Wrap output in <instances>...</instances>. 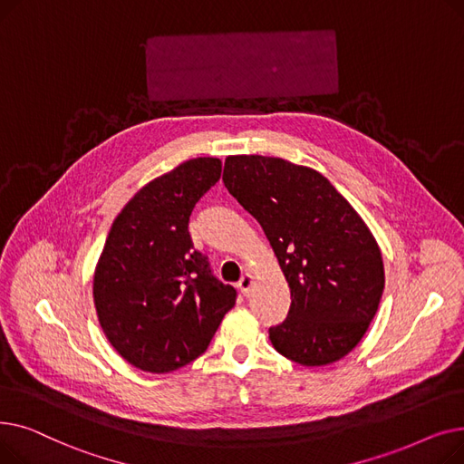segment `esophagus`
Here are the masks:
<instances>
[{"label": "esophagus", "mask_w": 464, "mask_h": 464, "mask_svg": "<svg viewBox=\"0 0 464 464\" xmlns=\"http://www.w3.org/2000/svg\"><path fill=\"white\" fill-rule=\"evenodd\" d=\"M252 284H254V276L250 275V273H246L245 276H242L240 280H238V289L242 291V295H246L248 297V294H250V287H252Z\"/></svg>", "instance_id": "34e87169"}]
</instances>
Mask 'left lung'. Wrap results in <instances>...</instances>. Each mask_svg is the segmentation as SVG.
<instances>
[{
    "label": "left lung",
    "instance_id": "8db88e82",
    "mask_svg": "<svg viewBox=\"0 0 464 464\" xmlns=\"http://www.w3.org/2000/svg\"><path fill=\"white\" fill-rule=\"evenodd\" d=\"M224 184L263 227L291 289L287 318L269 329L276 352L304 367L348 355L385 285L367 224L322 173L282 158L229 156Z\"/></svg>",
    "mask_w": 464,
    "mask_h": 464
}]
</instances>
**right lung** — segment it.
<instances>
[{
  "mask_svg": "<svg viewBox=\"0 0 464 464\" xmlns=\"http://www.w3.org/2000/svg\"><path fill=\"white\" fill-rule=\"evenodd\" d=\"M222 161L195 158L140 188L112 222L93 275L97 320L112 348L146 372H170L210 344L237 291L193 248L189 216Z\"/></svg>",
  "mask_w": 464,
  "mask_h": 464,
  "instance_id": "1",
  "label": "right lung"
}]
</instances>
